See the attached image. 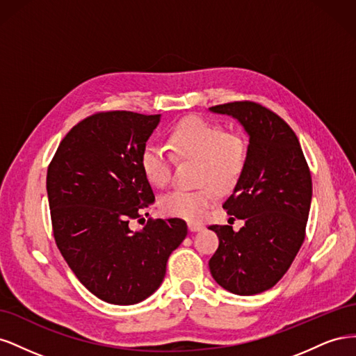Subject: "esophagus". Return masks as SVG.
Listing matches in <instances>:
<instances>
[{"instance_id": "esophagus-1", "label": "esophagus", "mask_w": 356, "mask_h": 356, "mask_svg": "<svg viewBox=\"0 0 356 356\" xmlns=\"http://www.w3.org/2000/svg\"><path fill=\"white\" fill-rule=\"evenodd\" d=\"M188 230L190 232H200V230H203V225L197 224V222H188Z\"/></svg>"}]
</instances>
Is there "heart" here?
<instances>
[{"instance_id":"heart-1","label":"heart","mask_w":356,"mask_h":356,"mask_svg":"<svg viewBox=\"0 0 356 356\" xmlns=\"http://www.w3.org/2000/svg\"><path fill=\"white\" fill-rule=\"evenodd\" d=\"M169 147L179 159L197 160V181L217 188L232 187L241 177L246 161V144L239 135L202 117H187L169 131ZM143 174L149 184L165 187L172 175V157L157 144L144 145L139 157ZM211 186L197 190H172L159 200L160 209L170 217L200 221L215 203Z\"/></svg>"}]
</instances>
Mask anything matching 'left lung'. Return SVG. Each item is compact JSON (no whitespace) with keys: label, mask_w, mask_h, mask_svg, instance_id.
<instances>
[{"label":"left lung","mask_w":356,"mask_h":356,"mask_svg":"<svg viewBox=\"0 0 356 356\" xmlns=\"http://www.w3.org/2000/svg\"><path fill=\"white\" fill-rule=\"evenodd\" d=\"M238 120L250 138L246 161L233 193L222 203L243 227L209 225L220 239L209 270L220 286L254 296L277 284L305 241L312 178L296 134L260 104L241 101L211 106Z\"/></svg>","instance_id":"1"}]
</instances>
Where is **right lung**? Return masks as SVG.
<instances>
[{"mask_svg":"<svg viewBox=\"0 0 356 356\" xmlns=\"http://www.w3.org/2000/svg\"><path fill=\"white\" fill-rule=\"evenodd\" d=\"M160 114H93L62 139L47 169L53 236L62 257L93 296L136 305L163 282L166 263L187 236L181 218L129 221L154 203L139 157Z\"/></svg>","mask_w":356,"mask_h":356,"instance_id":"right-lung-1","label":"right lung"}]
</instances>
